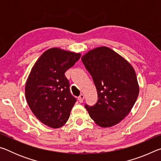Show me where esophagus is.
Returning a JSON list of instances; mask_svg holds the SVG:
<instances>
[{
	"label": "esophagus",
	"mask_w": 161,
	"mask_h": 161,
	"mask_svg": "<svg viewBox=\"0 0 161 161\" xmlns=\"http://www.w3.org/2000/svg\"><path fill=\"white\" fill-rule=\"evenodd\" d=\"M84 96L83 94H80V97H78V100H79V102H80V103L83 102V100H84Z\"/></svg>",
	"instance_id": "obj_1"
}]
</instances>
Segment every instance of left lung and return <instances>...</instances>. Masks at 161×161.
Masks as SVG:
<instances>
[{
	"label": "left lung",
	"instance_id": "obj_1",
	"mask_svg": "<svg viewBox=\"0 0 161 161\" xmlns=\"http://www.w3.org/2000/svg\"><path fill=\"white\" fill-rule=\"evenodd\" d=\"M96 86L98 101L85 104L95 123L101 127L119 124L131 110L139 93L135 70L129 62L107 47L93 49L81 57Z\"/></svg>",
	"mask_w": 161,
	"mask_h": 161
}]
</instances>
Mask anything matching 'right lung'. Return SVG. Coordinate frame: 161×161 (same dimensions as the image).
<instances>
[{"label": "right lung", "mask_w": 161, "mask_h": 161, "mask_svg": "<svg viewBox=\"0 0 161 161\" xmlns=\"http://www.w3.org/2000/svg\"><path fill=\"white\" fill-rule=\"evenodd\" d=\"M80 57V53L51 48L32 68L25 84L26 100L34 115L46 126L58 129L69 119L77 99L70 93L64 73Z\"/></svg>", "instance_id": "obj_1"}]
</instances>
